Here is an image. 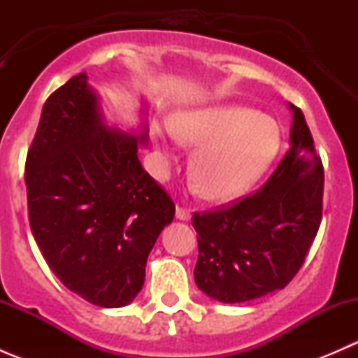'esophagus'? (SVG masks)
<instances>
[{"label":"esophagus","mask_w":358,"mask_h":358,"mask_svg":"<svg viewBox=\"0 0 358 358\" xmlns=\"http://www.w3.org/2000/svg\"><path fill=\"white\" fill-rule=\"evenodd\" d=\"M176 218L182 220V222H189V220L192 218V213H190L189 209H185V208H182V206H178V208H176Z\"/></svg>","instance_id":"1"}]
</instances>
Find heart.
<instances>
[{"label":"heart","instance_id":"heart-1","mask_svg":"<svg viewBox=\"0 0 358 358\" xmlns=\"http://www.w3.org/2000/svg\"><path fill=\"white\" fill-rule=\"evenodd\" d=\"M162 150L171 140L196 147L190 182L208 201L227 202L246 194L266 173L280 147V128L272 117L237 103H213L178 112L169 129L156 128Z\"/></svg>","mask_w":358,"mask_h":358}]
</instances>
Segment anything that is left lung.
Returning <instances> with one entry per match:
<instances>
[{"instance_id":"obj_1","label":"left lung","mask_w":358,"mask_h":358,"mask_svg":"<svg viewBox=\"0 0 358 358\" xmlns=\"http://www.w3.org/2000/svg\"><path fill=\"white\" fill-rule=\"evenodd\" d=\"M292 112L289 150L252 196L196 213L194 279L209 298L244 303L284 289L301 268L322 220L324 169L303 112Z\"/></svg>"}]
</instances>
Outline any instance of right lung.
<instances>
[{
  "instance_id": "add662e5",
  "label": "right lung",
  "mask_w": 358,
  "mask_h": 358,
  "mask_svg": "<svg viewBox=\"0 0 358 358\" xmlns=\"http://www.w3.org/2000/svg\"><path fill=\"white\" fill-rule=\"evenodd\" d=\"M131 133L107 124L88 76L48 96L25 162L29 222L60 282L86 301L119 308L135 299L175 204L142 168L147 106Z\"/></svg>"
}]
</instances>
